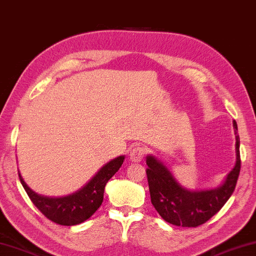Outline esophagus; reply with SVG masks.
<instances>
[{"mask_svg":"<svg viewBox=\"0 0 256 256\" xmlns=\"http://www.w3.org/2000/svg\"><path fill=\"white\" fill-rule=\"evenodd\" d=\"M146 148L142 146H136L131 148V151H130V160L132 162H140L144 154H146Z\"/></svg>","mask_w":256,"mask_h":256,"instance_id":"obj_1","label":"esophagus"}]
</instances>
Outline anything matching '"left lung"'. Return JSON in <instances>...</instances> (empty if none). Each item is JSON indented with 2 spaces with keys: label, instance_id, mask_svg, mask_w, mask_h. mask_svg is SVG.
I'll return each instance as SVG.
<instances>
[{
  "label": "left lung",
  "instance_id": "1",
  "mask_svg": "<svg viewBox=\"0 0 256 256\" xmlns=\"http://www.w3.org/2000/svg\"><path fill=\"white\" fill-rule=\"evenodd\" d=\"M236 134V162L224 182L215 189L192 192L178 184L169 169L156 156H146V176L151 202L156 210L169 224L197 227L220 210L228 200L238 182L240 170V138L238 124L233 122Z\"/></svg>",
  "mask_w": 256,
  "mask_h": 256
}]
</instances>
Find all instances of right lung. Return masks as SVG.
<instances>
[{"label":"right lung","mask_w":256,"mask_h":256,"mask_svg":"<svg viewBox=\"0 0 256 256\" xmlns=\"http://www.w3.org/2000/svg\"><path fill=\"white\" fill-rule=\"evenodd\" d=\"M124 156L115 158L100 168L82 189L72 194L59 198H50L38 194L28 187L18 171L23 188L34 205L56 224L64 226L78 225L87 220L103 202L104 189L108 181L118 172L123 164Z\"/></svg>","instance_id":"right-lung-1"}]
</instances>
